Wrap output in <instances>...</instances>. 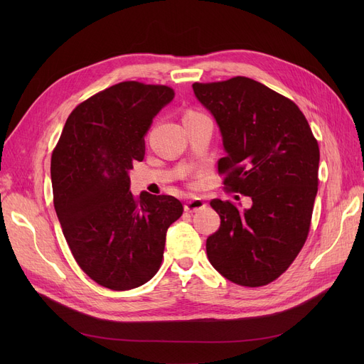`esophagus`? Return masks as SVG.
<instances>
[{"instance_id": "esophagus-1", "label": "esophagus", "mask_w": 364, "mask_h": 364, "mask_svg": "<svg viewBox=\"0 0 364 364\" xmlns=\"http://www.w3.org/2000/svg\"><path fill=\"white\" fill-rule=\"evenodd\" d=\"M205 206H206V202L203 199L195 198V199H190L188 202H186L184 209L187 213H198V211H202V209H205Z\"/></svg>"}]
</instances>
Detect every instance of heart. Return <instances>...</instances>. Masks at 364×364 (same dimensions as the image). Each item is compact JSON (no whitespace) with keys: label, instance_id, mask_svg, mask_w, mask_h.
<instances>
[{"label":"heart","instance_id":"obj_1","mask_svg":"<svg viewBox=\"0 0 364 364\" xmlns=\"http://www.w3.org/2000/svg\"><path fill=\"white\" fill-rule=\"evenodd\" d=\"M187 113H192V112H187Z\"/></svg>","mask_w":364,"mask_h":364}]
</instances>
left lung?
Returning <instances> with one entry per match:
<instances>
[{"mask_svg":"<svg viewBox=\"0 0 364 364\" xmlns=\"http://www.w3.org/2000/svg\"><path fill=\"white\" fill-rule=\"evenodd\" d=\"M193 91L221 131L225 188L252 199L250 209L209 202L221 224L206 239L208 259L236 284L265 286L289 269L309 237L318 143L299 107L258 81L235 76L195 82Z\"/></svg>","mask_w":364,"mask_h":364,"instance_id":"obj_1","label":"left lung"}]
</instances>
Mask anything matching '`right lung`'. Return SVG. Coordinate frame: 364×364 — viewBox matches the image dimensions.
Here are the masks:
<instances>
[{
  "label": "right lung",
  "instance_id": "obj_1",
  "mask_svg": "<svg viewBox=\"0 0 364 364\" xmlns=\"http://www.w3.org/2000/svg\"><path fill=\"white\" fill-rule=\"evenodd\" d=\"M174 90L124 81L76 106L51 155L53 202L82 272L112 291L158 273L168 227L183 215L174 196H134L128 171L144 158V134Z\"/></svg>",
  "mask_w": 364,
  "mask_h": 364
}]
</instances>
